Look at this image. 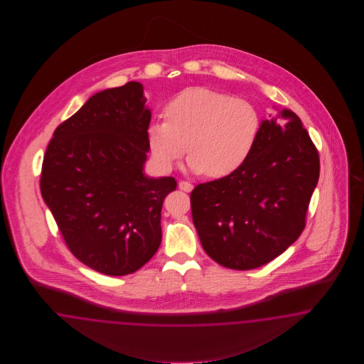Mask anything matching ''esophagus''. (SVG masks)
<instances>
[{
    "label": "esophagus",
    "mask_w": 364,
    "mask_h": 364,
    "mask_svg": "<svg viewBox=\"0 0 364 364\" xmlns=\"http://www.w3.org/2000/svg\"><path fill=\"white\" fill-rule=\"evenodd\" d=\"M178 188H180L181 191H184V192H191V191L193 189V186H192L191 183H188V181H180V183H178Z\"/></svg>",
    "instance_id": "obj_1"
}]
</instances>
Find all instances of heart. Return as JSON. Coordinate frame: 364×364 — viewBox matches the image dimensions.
I'll return each instance as SVG.
<instances>
[{"label": "heart", "instance_id": "obj_1", "mask_svg": "<svg viewBox=\"0 0 364 364\" xmlns=\"http://www.w3.org/2000/svg\"><path fill=\"white\" fill-rule=\"evenodd\" d=\"M166 122L146 128L154 166L168 172L187 154L196 173L223 178L237 172L254 154L262 133L260 112L251 101L195 87L166 102Z\"/></svg>", "mask_w": 364, "mask_h": 364}]
</instances>
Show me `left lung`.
Segmentation results:
<instances>
[{"label":"left lung","mask_w":364,"mask_h":364,"mask_svg":"<svg viewBox=\"0 0 364 364\" xmlns=\"http://www.w3.org/2000/svg\"><path fill=\"white\" fill-rule=\"evenodd\" d=\"M319 152L292 110L262 122L254 154L231 176L191 192L204 251L231 269H254L283 254L306 227L318 184Z\"/></svg>","instance_id":"1"}]
</instances>
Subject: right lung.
<instances>
[{
    "label": "right lung",
    "mask_w": 364,
    "mask_h": 364,
    "mask_svg": "<svg viewBox=\"0 0 364 364\" xmlns=\"http://www.w3.org/2000/svg\"><path fill=\"white\" fill-rule=\"evenodd\" d=\"M144 88L129 81L96 93L48 144L41 195L68 248L104 275L140 269L161 242V208L173 177L148 178L151 110Z\"/></svg>",
    "instance_id": "1"
}]
</instances>
